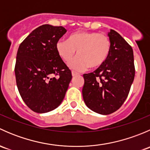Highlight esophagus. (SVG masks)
<instances>
[{
  "instance_id": "esophagus-1",
  "label": "esophagus",
  "mask_w": 150,
  "mask_h": 150,
  "mask_svg": "<svg viewBox=\"0 0 150 150\" xmlns=\"http://www.w3.org/2000/svg\"><path fill=\"white\" fill-rule=\"evenodd\" d=\"M79 75V73H78V72H74V71H72V75L73 77H75V76H77V75Z\"/></svg>"
}]
</instances>
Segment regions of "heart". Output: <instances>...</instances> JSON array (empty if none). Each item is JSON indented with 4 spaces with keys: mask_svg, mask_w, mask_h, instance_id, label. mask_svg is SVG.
Here are the masks:
<instances>
[{
    "mask_svg": "<svg viewBox=\"0 0 150 150\" xmlns=\"http://www.w3.org/2000/svg\"><path fill=\"white\" fill-rule=\"evenodd\" d=\"M56 50L62 59L69 62L77 51L75 59L70 62L69 67L83 70L88 67L96 68L104 64L111 51V41L105 33L79 31L72 33L68 40H59Z\"/></svg>",
    "mask_w": 150,
    "mask_h": 150,
    "instance_id": "obj_1",
    "label": "heart"
}]
</instances>
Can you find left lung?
I'll list each match as a JSON object with an SVG mask.
<instances>
[{"label":"left lung","instance_id":"obj_1","mask_svg":"<svg viewBox=\"0 0 150 150\" xmlns=\"http://www.w3.org/2000/svg\"><path fill=\"white\" fill-rule=\"evenodd\" d=\"M110 55L93 72L84 74L82 93L86 106L95 112L109 115L117 111L125 101L135 76L131 46L115 30L108 33Z\"/></svg>","mask_w":150,"mask_h":150}]
</instances>
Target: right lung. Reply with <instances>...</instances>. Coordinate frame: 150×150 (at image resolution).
I'll return each mask as SVG.
<instances>
[{
  "label": "right lung",
  "mask_w": 150,
  "mask_h": 150,
  "mask_svg": "<svg viewBox=\"0 0 150 150\" xmlns=\"http://www.w3.org/2000/svg\"><path fill=\"white\" fill-rule=\"evenodd\" d=\"M66 32L62 26L41 25L18 48L16 86L24 102L35 112H48L58 107L72 79L70 69L56 50V43Z\"/></svg>",
  "instance_id": "1"
}]
</instances>
